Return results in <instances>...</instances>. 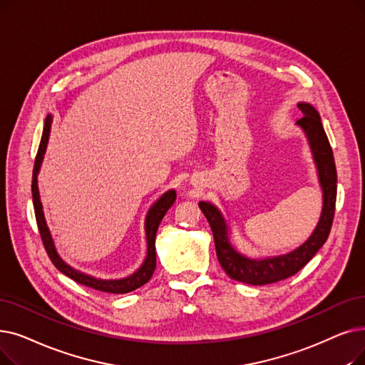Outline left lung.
Segmentation results:
<instances>
[{
	"instance_id": "8db88e82",
	"label": "left lung",
	"mask_w": 365,
	"mask_h": 365,
	"mask_svg": "<svg viewBox=\"0 0 365 365\" xmlns=\"http://www.w3.org/2000/svg\"><path fill=\"white\" fill-rule=\"evenodd\" d=\"M298 108L303 116L297 120V125L304 130L309 138L324 191V207L319 224L310 235V239L294 252L267 259H250L240 255L231 246L227 224L220 212L210 202L201 201L200 209L210 224L217 259L225 273L234 280L249 284H268L288 279L298 273L316 255V252L324 246L329 235L332 220H334L337 198V170L334 155H332L321 116L316 112V108L307 103H299Z\"/></svg>"
}]
</instances>
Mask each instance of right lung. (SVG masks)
Listing matches in <instances>:
<instances>
[{
    "label": "right lung",
    "instance_id": "right-lung-1",
    "mask_svg": "<svg viewBox=\"0 0 365 365\" xmlns=\"http://www.w3.org/2000/svg\"><path fill=\"white\" fill-rule=\"evenodd\" d=\"M51 125H52V116H47L44 120V128H43V135H41V141L38 146V152L36 156V163H34V171H33V185H31V189H33V202H34V212H36V220H37V227L41 235V242L43 246L49 255L51 261L53 262V265L58 268L61 273H64L66 276H68L70 279H73L74 282L83 284V287L97 289V291H103V292H108V294H126L135 291L137 288L143 287L145 283L149 282V279L152 277L155 267H156V252H155V235L158 231V227H160L163 217L165 216V213L168 212V209L176 201V192L174 191H168L165 192L160 200H158L148 213L146 216V240H148V257L138 270L128 276L125 279H119V280H101V279H95L92 276L83 274L81 272L74 270L68 264H66L62 261L58 255V252L55 249L53 240L49 228L46 225V219L43 215V205L40 201V195H38V186H37V174L40 171V165L43 161V156L46 152V146H47V140H49V133H51Z\"/></svg>",
    "mask_w": 365,
    "mask_h": 365
}]
</instances>
